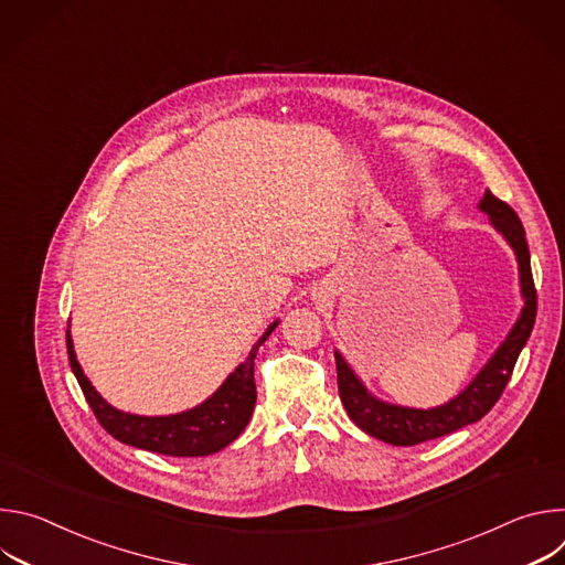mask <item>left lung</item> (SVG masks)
<instances>
[{
	"label": "left lung",
	"instance_id": "left-lung-1",
	"mask_svg": "<svg viewBox=\"0 0 565 565\" xmlns=\"http://www.w3.org/2000/svg\"><path fill=\"white\" fill-rule=\"evenodd\" d=\"M478 210L490 216V223L494 225V230L514 250V257L519 264V286H521L523 308L514 321V327L510 329L505 340L499 344L494 355L486 362V366L473 375V380L458 395H454L449 402H445V405H438L431 409L391 405V402L375 397L358 377V373L351 369V364L342 358V353L335 351L338 386H340L342 405L351 416V420L364 434L377 440H384L395 447H412L425 440L447 436L471 423H478L497 405V399L501 397L505 384L510 382L519 353L523 351L532 333L534 319H536V290H534L532 270H530V250L525 241V230L516 212L505 201L497 199L490 190H486V194H482Z\"/></svg>",
	"mask_w": 565,
	"mask_h": 565
}]
</instances>
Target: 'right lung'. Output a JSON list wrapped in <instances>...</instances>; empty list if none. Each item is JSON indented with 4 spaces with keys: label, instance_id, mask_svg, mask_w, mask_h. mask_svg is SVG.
<instances>
[{
    "label": "right lung",
    "instance_id": "right-lung-1",
    "mask_svg": "<svg viewBox=\"0 0 565 565\" xmlns=\"http://www.w3.org/2000/svg\"><path fill=\"white\" fill-rule=\"evenodd\" d=\"M279 327V319L266 329V333L253 344L250 355L241 362L223 384L207 397L201 405L170 416H138L127 414L116 407L94 388L89 377L79 366L71 340V331H66V347H68V362L73 375L83 388L89 407L94 409L98 423L120 443L156 451L166 456L192 458V456H210L234 443L241 431L250 423L257 402V386H255V358L259 347L268 340V335Z\"/></svg>",
    "mask_w": 565,
    "mask_h": 565
}]
</instances>
